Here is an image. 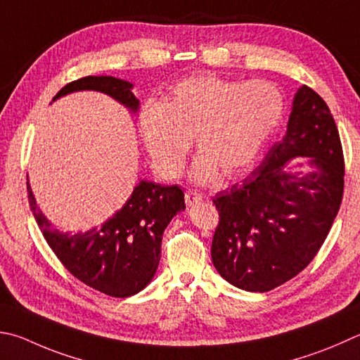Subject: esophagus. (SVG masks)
I'll return each mask as SVG.
<instances>
[{
	"instance_id": "1",
	"label": "esophagus",
	"mask_w": 360,
	"mask_h": 360,
	"mask_svg": "<svg viewBox=\"0 0 360 360\" xmlns=\"http://www.w3.org/2000/svg\"><path fill=\"white\" fill-rule=\"evenodd\" d=\"M184 198H186V202H187L188 206L197 205V202H200V201L202 200L201 195H200V193H197V192H193V191H186Z\"/></svg>"
}]
</instances>
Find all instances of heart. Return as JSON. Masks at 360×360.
<instances>
[{"label":"heart","instance_id":"obj_1","mask_svg":"<svg viewBox=\"0 0 360 360\" xmlns=\"http://www.w3.org/2000/svg\"><path fill=\"white\" fill-rule=\"evenodd\" d=\"M285 101L271 82H230L215 75L191 77L162 102H149L139 130L154 167L176 178L193 140L200 154L193 178L207 181L215 169L233 176L250 163L282 121Z\"/></svg>","mask_w":360,"mask_h":360}]
</instances>
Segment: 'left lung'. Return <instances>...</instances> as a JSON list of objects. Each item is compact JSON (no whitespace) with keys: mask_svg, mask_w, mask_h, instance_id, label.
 <instances>
[{"mask_svg":"<svg viewBox=\"0 0 360 360\" xmlns=\"http://www.w3.org/2000/svg\"><path fill=\"white\" fill-rule=\"evenodd\" d=\"M307 157L314 172L285 169ZM340 135L328 103L304 84L292 101L288 130L264 160L212 200L219 211L211 257L226 282L266 292L288 282L315 258L334 224L345 187Z\"/></svg>","mask_w":360,"mask_h":360,"instance_id":"8db88e82","label":"left lung"}]
</instances>
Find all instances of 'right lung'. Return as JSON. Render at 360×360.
<instances>
[{"mask_svg":"<svg viewBox=\"0 0 360 360\" xmlns=\"http://www.w3.org/2000/svg\"><path fill=\"white\" fill-rule=\"evenodd\" d=\"M132 83L115 77H84L60 89L53 101L74 91L93 89L136 112L140 102ZM28 201L45 240L63 266L89 288L112 297H129L151 282L160 261L162 234L176 214L184 211V192L178 186L141 181L132 195L105 224L84 233L53 230L39 211L30 182Z\"/></svg>","mask_w":360,"mask_h":360,"instance_id":"add662e5","label":"right lung"}]
</instances>
